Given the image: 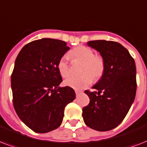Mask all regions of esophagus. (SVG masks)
Instances as JSON below:
<instances>
[{"label":"esophagus","instance_id":"34e87169","mask_svg":"<svg viewBox=\"0 0 147 147\" xmlns=\"http://www.w3.org/2000/svg\"><path fill=\"white\" fill-rule=\"evenodd\" d=\"M81 93H82V92H80V91H76V94L77 96H78V95H79Z\"/></svg>","mask_w":147,"mask_h":147}]
</instances>
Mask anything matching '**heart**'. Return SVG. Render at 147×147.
Returning a JSON list of instances; mask_svg holds the SVG:
<instances>
[{"label": "heart", "mask_w": 147, "mask_h": 147, "mask_svg": "<svg viewBox=\"0 0 147 147\" xmlns=\"http://www.w3.org/2000/svg\"><path fill=\"white\" fill-rule=\"evenodd\" d=\"M68 56L74 62H82L79 76H71L64 84L74 89H83L88 87L94 81H98L103 76L105 71V61L102 55L94 54L91 48L85 46H79L70 50ZM58 70L63 78L71 75L70 65L66 56H62L57 65Z\"/></svg>", "instance_id": "heart-1"}]
</instances>
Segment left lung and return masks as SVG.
I'll use <instances>...</instances> for the list:
<instances>
[{
    "mask_svg": "<svg viewBox=\"0 0 147 147\" xmlns=\"http://www.w3.org/2000/svg\"><path fill=\"white\" fill-rule=\"evenodd\" d=\"M88 45L100 53L105 71L92 88L85 90L90 99L82 109L85 124L98 131L114 129L123 121L132 105L137 91L136 65L125 47L118 42L93 40Z\"/></svg>",
    "mask_w": 147,
    "mask_h": 147,
    "instance_id": "left-lung-1",
    "label": "left lung"
}]
</instances>
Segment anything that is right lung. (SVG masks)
Here are the masks:
<instances>
[{"instance_id": "add662e5", "label": "right lung", "mask_w": 147, "mask_h": 147, "mask_svg": "<svg viewBox=\"0 0 147 147\" xmlns=\"http://www.w3.org/2000/svg\"><path fill=\"white\" fill-rule=\"evenodd\" d=\"M69 49L62 40L44 38L24 46L11 75L13 104L20 119L39 134L58 128L65 107L76 98L69 86L60 88L62 78L58 62Z\"/></svg>"}]
</instances>
